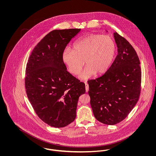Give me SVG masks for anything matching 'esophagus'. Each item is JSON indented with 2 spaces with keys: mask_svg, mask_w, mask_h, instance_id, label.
<instances>
[{
  "mask_svg": "<svg viewBox=\"0 0 156 156\" xmlns=\"http://www.w3.org/2000/svg\"><path fill=\"white\" fill-rule=\"evenodd\" d=\"M85 89H86V92H88V90H89V85H88V83H87V82H85Z\"/></svg>",
  "mask_w": 156,
  "mask_h": 156,
  "instance_id": "esophagus-1",
  "label": "esophagus"
}]
</instances>
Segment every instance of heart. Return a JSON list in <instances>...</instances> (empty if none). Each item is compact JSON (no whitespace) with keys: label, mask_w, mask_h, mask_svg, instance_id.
Returning a JSON list of instances; mask_svg holds the SVG:
<instances>
[{"label":"heart","mask_w":156,"mask_h":156,"mask_svg":"<svg viewBox=\"0 0 156 156\" xmlns=\"http://www.w3.org/2000/svg\"><path fill=\"white\" fill-rule=\"evenodd\" d=\"M74 50H64L62 59L70 73L78 75L81 71L84 60L87 65L80 75L87 80L97 73L102 74L111 66L116 47L114 40L108 36L88 34L77 40L73 45Z\"/></svg>","instance_id":"heart-1"}]
</instances>
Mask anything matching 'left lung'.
<instances>
[{"label":"left lung","mask_w":156,"mask_h":156,"mask_svg":"<svg viewBox=\"0 0 156 156\" xmlns=\"http://www.w3.org/2000/svg\"><path fill=\"white\" fill-rule=\"evenodd\" d=\"M118 55L102 76L88 81L90 104L95 118L113 125L125 119L137 104L141 85L140 62L133 47L113 33Z\"/></svg>","instance_id":"1"}]
</instances>
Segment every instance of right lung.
<instances>
[{
    "instance_id": "1",
    "label": "right lung",
    "mask_w": 156,
    "mask_h": 156,
    "mask_svg": "<svg viewBox=\"0 0 156 156\" xmlns=\"http://www.w3.org/2000/svg\"><path fill=\"white\" fill-rule=\"evenodd\" d=\"M81 29L52 30L34 47L26 69L27 95L37 116L54 127L69 125L76 118L85 86L67 70L62 54Z\"/></svg>"
}]
</instances>
